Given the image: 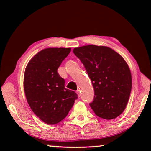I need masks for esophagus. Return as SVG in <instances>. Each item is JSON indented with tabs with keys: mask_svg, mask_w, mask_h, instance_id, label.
Here are the masks:
<instances>
[{
	"mask_svg": "<svg viewBox=\"0 0 151 151\" xmlns=\"http://www.w3.org/2000/svg\"><path fill=\"white\" fill-rule=\"evenodd\" d=\"M76 94L78 95V97H81V91H80V90H77V91H76Z\"/></svg>",
	"mask_w": 151,
	"mask_h": 151,
	"instance_id": "obj_1",
	"label": "esophagus"
}]
</instances>
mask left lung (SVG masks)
Returning a JSON list of instances; mask_svg holds the SVG:
<instances>
[{
	"mask_svg": "<svg viewBox=\"0 0 151 151\" xmlns=\"http://www.w3.org/2000/svg\"><path fill=\"white\" fill-rule=\"evenodd\" d=\"M91 78L95 91L89 104L97 116L113 119L123 113L132 89V75L126 61L106 46L88 45L73 49Z\"/></svg>",
	"mask_w": 151,
	"mask_h": 151,
	"instance_id": "8db88e82",
	"label": "left lung"
}]
</instances>
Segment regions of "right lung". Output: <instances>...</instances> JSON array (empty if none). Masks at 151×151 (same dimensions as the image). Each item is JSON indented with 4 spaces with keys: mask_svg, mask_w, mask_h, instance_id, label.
<instances>
[{
    "mask_svg": "<svg viewBox=\"0 0 151 151\" xmlns=\"http://www.w3.org/2000/svg\"><path fill=\"white\" fill-rule=\"evenodd\" d=\"M70 48H47L28 63L24 74V90L32 110L48 124L65 118L78 95L65 88V81L57 70Z\"/></svg>",
    "mask_w": 151,
    "mask_h": 151,
    "instance_id": "obj_1",
    "label": "right lung"
}]
</instances>
